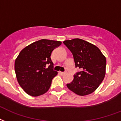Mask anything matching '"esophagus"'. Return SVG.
<instances>
[{
	"label": "esophagus",
	"mask_w": 121,
	"mask_h": 121,
	"mask_svg": "<svg viewBox=\"0 0 121 121\" xmlns=\"http://www.w3.org/2000/svg\"><path fill=\"white\" fill-rule=\"evenodd\" d=\"M60 73L61 75H64L65 74V72H60Z\"/></svg>",
	"instance_id": "esophagus-1"
}]
</instances>
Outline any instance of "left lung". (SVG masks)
Segmentation results:
<instances>
[{"instance_id": "obj_1", "label": "left lung", "mask_w": 121, "mask_h": 121, "mask_svg": "<svg viewBox=\"0 0 121 121\" xmlns=\"http://www.w3.org/2000/svg\"><path fill=\"white\" fill-rule=\"evenodd\" d=\"M63 44L72 53L75 68L81 69L67 87L80 96L92 93L105 75V57L96 46L80 39L65 40Z\"/></svg>"}]
</instances>
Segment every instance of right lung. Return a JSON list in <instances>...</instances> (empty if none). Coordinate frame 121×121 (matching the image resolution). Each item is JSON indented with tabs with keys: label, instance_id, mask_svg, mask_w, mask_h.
<instances>
[{
	"label": "right lung",
	"instance_id": "right-lung-1",
	"mask_svg": "<svg viewBox=\"0 0 121 121\" xmlns=\"http://www.w3.org/2000/svg\"><path fill=\"white\" fill-rule=\"evenodd\" d=\"M61 44L60 41L42 39L26 46L20 52L14 70L17 82L28 95L38 96L49 90L52 79L58 73L53 70L51 55Z\"/></svg>",
	"mask_w": 121,
	"mask_h": 121
}]
</instances>
